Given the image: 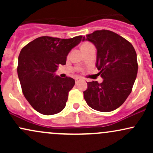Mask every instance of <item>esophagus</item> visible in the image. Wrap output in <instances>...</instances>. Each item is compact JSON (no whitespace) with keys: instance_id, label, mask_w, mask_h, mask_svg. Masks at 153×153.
I'll use <instances>...</instances> for the list:
<instances>
[{"instance_id":"1","label":"esophagus","mask_w":153,"mask_h":153,"mask_svg":"<svg viewBox=\"0 0 153 153\" xmlns=\"http://www.w3.org/2000/svg\"><path fill=\"white\" fill-rule=\"evenodd\" d=\"M75 83H78V80H79V79L78 78H75Z\"/></svg>"}]
</instances>
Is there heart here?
I'll return each instance as SVG.
<instances>
[{
	"instance_id": "obj_1",
	"label": "heart",
	"mask_w": 153,
	"mask_h": 153,
	"mask_svg": "<svg viewBox=\"0 0 153 153\" xmlns=\"http://www.w3.org/2000/svg\"><path fill=\"white\" fill-rule=\"evenodd\" d=\"M90 46H93V45H91V44H90V43L86 42V43H84L83 45H82L81 48H83V47H90Z\"/></svg>"
}]
</instances>
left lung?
Wrapping results in <instances>:
<instances>
[{
	"mask_svg": "<svg viewBox=\"0 0 153 153\" xmlns=\"http://www.w3.org/2000/svg\"><path fill=\"white\" fill-rule=\"evenodd\" d=\"M82 41L97 50L96 66L103 82H88L84 99L93 109L109 112L122 106L130 94L137 74V54L130 42L108 30L95 31Z\"/></svg>",
	"mask_w": 153,
	"mask_h": 153,
	"instance_id": "left-lung-1",
	"label": "left lung"
}]
</instances>
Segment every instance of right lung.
<instances>
[{
    "label": "right lung",
    "mask_w": 153,
    "mask_h": 153,
    "mask_svg": "<svg viewBox=\"0 0 153 153\" xmlns=\"http://www.w3.org/2000/svg\"><path fill=\"white\" fill-rule=\"evenodd\" d=\"M82 36L71 39L41 36L26 45L19 56V79L24 96L36 111L52 115L64 109L68 93L75 85L72 78L55 75L59 65L80 42Z\"/></svg>",
    "instance_id": "right-lung-1"
}]
</instances>
